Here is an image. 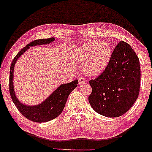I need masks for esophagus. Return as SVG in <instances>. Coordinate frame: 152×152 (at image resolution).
<instances>
[{
	"label": "esophagus",
	"instance_id": "34e87169",
	"mask_svg": "<svg viewBox=\"0 0 152 152\" xmlns=\"http://www.w3.org/2000/svg\"><path fill=\"white\" fill-rule=\"evenodd\" d=\"M78 82H79V85H82L83 83L86 82V79L83 77H80L78 79Z\"/></svg>",
	"mask_w": 152,
	"mask_h": 152
}]
</instances>
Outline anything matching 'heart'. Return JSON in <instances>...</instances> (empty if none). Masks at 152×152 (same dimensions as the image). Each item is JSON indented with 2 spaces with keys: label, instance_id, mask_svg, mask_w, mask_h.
Masks as SVG:
<instances>
[{
  "label": "heart",
  "instance_id": "heart-1",
  "mask_svg": "<svg viewBox=\"0 0 152 152\" xmlns=\"http://www.w3.org/2000/svg\"><path fill=\"white\" fill-rule=\"evenodd\" d=\"M77 57L86 62V69L91 75H99L106 68L111 57V48L107 43L89 42L79 49Z\"/></svg>",
  "mask_w": 152,
  "mask_h": 152
}]
</instances>
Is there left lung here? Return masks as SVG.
<instances>
[{"instance_id":"obj_1","label":"left lung","mask_w":152,"mask_h":152,"mask_svg":"<svg viewBox=\"0 0 152 152\" xmlns=\"http://www.w3.org/2000/svg\"><path fill=\"white\" fill-rule=\"evenodd\" d=\"M141 68L138 57L130 45L120 41L114 49L107 67L91 80L88 101L97 113L120 117L132 107L138 97Z\"/></svg>"}]
</instances>
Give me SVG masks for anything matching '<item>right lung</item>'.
<instances>
[{
    "label": "right lung",
    "mask_w": 152,
    "mask_h": 152,
    "mask_svg": "<svg viewBox=\"0 0 152 152\" xmlns=\"http://www.w3.org/2000/svg\"><path fill=\"white\" fill-rule=\"evenodd\" d=\"M54 40V37H50L47 39H39L31 42L17 53L11 65L10 75H9V91H10L11 99L20 113L26 118L32 122H45L53 120L58 117L62 112L70 93L75 88L78 84L77 80H75L74 81L69 83L61 84L44 102L35 106L25 105L19 102L16 96L13 79H14V65L18 58L31 46L49 44Z\"/></svg>",
    "instance_id": "1"
}]
</instances>
